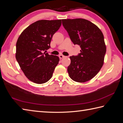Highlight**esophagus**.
Returning a JSON list of instances; mask_svg holds the SVG:
<instances>
[{"mask_svg": "<svg viewBox=\"0 0 123 123\" xmlns=\"http://www.w3.org/2000/svg\"><path fill=\"white\" fill-rule=\"evenodd\" d=\"M59 58L60 59H62V58H64L65 57V56H64V55H59Z\"/></svg>", "mask_w": 123, "mask_h": 123, "instance_id": "esophagus-1", "label": "esophagus"}]
</instances>
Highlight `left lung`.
<instances>
[{"instance_id":"1","label":"left lung","mask_w":123,"mask_h":123,"mask_svg":"<svg viewBox=\"0 0 123 123\" xmlns=\"http://www.w3.org/2000/svg\"><path fill=\"white\" fill-rule=\"evenodd\" d=\"M62 21L73 44L81 48L78 55L70 56L68 74L75 82L89 81L98 73L104 64L106 48L103 34L98 27L86 19H62Z\"/></svg>"}]
</instances>
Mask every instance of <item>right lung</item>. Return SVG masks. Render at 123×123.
<instances>
[{
  "label": "right lung",
  "mask_w": 123,
  "mask_h": 123,
  "mask_svg": "<svg viewBox=\"0 0 123 123\" xmlns=\"http://www.w3.org/2000/svg\"><path fill=\"white\" fill-rule=\"evenodd\" d=\"M61 25V20H41L29 25L16 43V58L27 78L43 84L52 78L59 63L58 56L43 53L50 48L52 37Z\"/></svg>",
  "instance_id": "add662e5"
}]
</instances>
